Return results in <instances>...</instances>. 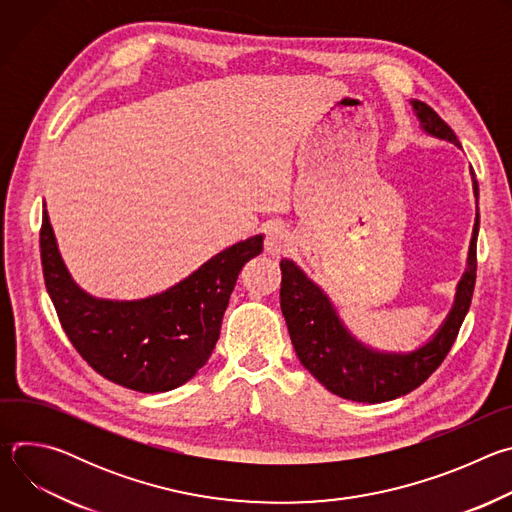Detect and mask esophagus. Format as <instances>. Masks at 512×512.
I'll use <instances>...</instances> for the list:
<instances>
[{
	"instance_id": "1",
	"label": "esophagus",
	"mask_w": 512,
	"mask_h": 512,
	"mask_svg": "<svg viewBox=\"0 0 512 512\" xmlns=\"http://www.w3.org/2000/svg\"><path fill=\"white\" fill-rule=\"evenodd\" d=\"M291 247V239L289 235L283 231V229H271L267 233V239H265V253L279 259L281 255L287 253V249Z\"/></svg>"
}]
</instances>
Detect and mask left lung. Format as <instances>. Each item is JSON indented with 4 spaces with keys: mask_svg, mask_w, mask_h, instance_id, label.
<instances>
[{
    "mask_svg": "<svg viewBox=\"0 0 512 512\" xmlns=\"http://www.w3.org/2000/svg\"><path fill=\"white\" fill-rule=\"evenodd\" d=\"M425 131L460 145L454 129L429 105L411 101ZM474 192L478 196V182ZM478 221L470 245V267L458 285V298L442 330L411 354H381L358 344L340 324L328 298L294 263L281 259V312L291 344L304 367L334 395L358 403H383L411 393L440 367L458 338L476 285Z\"/></svg>",
    "mask_w": 512,
    "mask_h": 512,
    "instance_id": "left-lung-1",
    "label": "left lung"
}]
</instances>
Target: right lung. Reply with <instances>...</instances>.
Segmentation results:
<instances>
[{"label": "right lung", "mask_w": 512, "mask_h": 512, "mask_svg": "<svg viewBox=\"0 0 512 512\" xmlns=\"http://www.w3.org/2000/svg\"><path fill=\"white\" fill-rule=\"evenodd\" d=\"M263 237L214 255L160 296L139 302L95 300L72 283L42 214L40 257L46 289L72 346L107 381L139 393H164L190 381L212 354L243 265Z\"/></svg>", "instance_id": "obj_1"}]
</instances>
